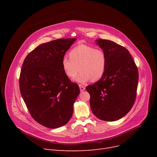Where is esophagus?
Listing matches in <instances>:
<instances>
[{
    "label": "esophagus",
    "instance_id": "obj_1",
    "mask_svg": "<svg viewBox=\"0 0 157 157\" xmlns=\"http://www.w3.org/2000/svg\"><path fill=\"white\" fill-rule=\"evenodd\" d=\"M79 88H80L81 92H83L84 90H85V87H84L83 86H81V85H79Z\"/></svg>",
    "mask_w": 157,
    "mask_h": 157
}]
</instances>
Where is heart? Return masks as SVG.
<instances>
[{"mask_svg": "<svg viewBox=\"0 0 157 157\" xmlns=\"http://www.w3.org/2000/svg\"><path fill=\"white\" fill-rule=\"evenodd\" d=\"M69 56V59L64 57L62 60V70L69 78L75 77L79 70L75 79L79 83L85 84L91 79L98 81L105 74L108 60L101 49L79 44L71 49Z\"/></svg>", "mask_w": 157, "mask_h": 157, "instance_id": "obj_1", "label": "heart"}]
</instances>
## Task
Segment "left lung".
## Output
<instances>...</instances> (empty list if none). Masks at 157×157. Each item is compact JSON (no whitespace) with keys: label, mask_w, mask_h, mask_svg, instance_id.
<instances>
[{"label":"left lung","mask_w":157,"mask_h":157,"mask_svg":"<svg viewBox=\"0 0 157 157\" xmlns=\"http://www.w3.org/2000/svg\"><path fill=\"white\" fill-rule=\"evenodd\" d=\"M95 41L105 53L108 64L102 78L86 88L90 108L100 120L117 121L125 117L135 102L138 69L125 48L109 40Z\"/></svg>","instance_id":"8db88e82"}]
</instances>
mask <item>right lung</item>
<instances>
[{"label": "right lung", "instance_id": "obj_1", "mask_svg": "<svg viewBox=\"0 0 157 157\" xmlns=\"http://www.w3.org/2000/svg\"><path fill=\"white\" fill-rule=\"evenodd\" d=\"M76 38L40 44L25 59L20 90L32 117L39 124L56 128L67 123L79 94V86L65 75L61 62Z\"/></svg>", "mask_w": 157, "mask_h": 157}]
</instances>
